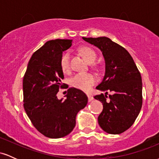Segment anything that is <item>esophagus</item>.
Instances as JSON below:
<instances>
[{
  "mask_svg": "<svg viewBox=\"0 0 159 159\" xmlns=\"http://www.w3.org/2000/svg\"><path fill=\"white\" fill-rule=\"evenodd\" d=\"M87 97H88V101L89 102H91L93 99V96H91L90 94H87Z\"/></svg>",
  "mask_w": 159,
  "mask_h": 159,
  "instance_id": "34e87169",
  "label": "esophagus"
}]
</instances>
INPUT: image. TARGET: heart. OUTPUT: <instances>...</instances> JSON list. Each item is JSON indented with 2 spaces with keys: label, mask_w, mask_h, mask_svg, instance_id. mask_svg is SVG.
<instances>
[{
  "label": "heart",
  "mask_w": 159,
  "mask_h": 159,
  "mask_svg": "<svg viewBox=\"0 0 159 159\" xmlns=\"http://www.w3.org/2000/svg\"><path fill=\"white\" fill-rule=\"evenodd\" d=\"M81 55L89 63H93L96 58V54L93 49L89 47H82L80 49ZM60 64L63 72H68L70 69V54L65 52L61 57ZM96 78L93 75L90 73H77L71 78V84L79 90L87 91L96 83Z\"/></svg>",
  "instance_id": "obj_1"
}]
</instances>
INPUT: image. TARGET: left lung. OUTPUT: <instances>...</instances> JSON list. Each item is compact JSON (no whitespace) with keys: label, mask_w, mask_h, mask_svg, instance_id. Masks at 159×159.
<instances>
[{"label":"left lung","mask_w":159,"mask_h":159,"mask_svg":"<svg viewBox=\"0 0 159 159\" xmlns=\"http://www.w3.org/2000/svg\"><path fill=\"white\" fill-rule=\"evenodd\" d=\"M83 39L99 48L105 59V76L96 89L105 94L94 96L103 105L98 124L108 134H121L132 126L141 109V75L130 54L111 39L101 36ZM107 92L111 94L107 100Z\"/></svg>","instance_id":"obj_1"}]
</instances>
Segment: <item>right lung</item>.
Masks as SVG:
<instances>
[{
  "label": "right lung",
  "mask_w": 159,
  "mask_h": 159,
  "mask_svg": "<svg viewBox=\"0 0 159 159\" xmlns=\"http://www.w3.org/2000/svg\"><path fill=\"white\" fill-rule=\"evenodd\" d=\"M72 39L49 40L33 54L23 78L24 107L34 126L45 137L66 136L75 126L78 111L88 98L83 91L69 88L65 99L57 93L65 84L60 61ZM68 88V87H67Z\"/></svg>",
  "instance_id": "right-lung-1"
}]
</instances>
